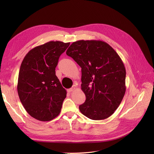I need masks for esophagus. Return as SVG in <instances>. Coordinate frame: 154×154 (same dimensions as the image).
<instances>
[{
    "mask_svg": "<svg viewBox=\"0 0 154 154\" xmlns=\"http://www.w3.org/2000/svg\"><path fill=\"white\" fill-rule=\"evenodd\" d=\"M75 88H76V86L74 85V87H72V88H69V89H68V90H67V91H68L69 92H72V91H73L74 89H75Z\"/></svg>",
    "mask_w": 154,
    "mask_h": 154,
    "instance_id": "1",
    "label": "esophagus"
}]
</instances>
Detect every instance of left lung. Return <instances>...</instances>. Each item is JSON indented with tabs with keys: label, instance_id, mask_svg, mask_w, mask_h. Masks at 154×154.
<instances>
[{
	"label": "left lung",
	"instance_id": "1",
	"mask_svg": "<svg viewBox=\"0 0 154 154\" xmlns=\"http://www.w3.org/2000/svg\"><path fill=\"white\" fill-rule=\"evenodd\" d=\"M82 68V90L86 96L79 106L93 120L113 114L126 91V70L122 59L110 45L101 40L74 42L66 51Z\"/></svg>",
	"mask_w": 154,
	"mask_h": 154
}]
</instances>
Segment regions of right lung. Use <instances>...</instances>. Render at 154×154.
Returning a JSON list of instances; mask_svg holds the SVG:
<instances>
[{"mask_svg": "<svg viewBox=\"0 0 154 154\" xmlns=\"http://www.w3.org/2000/svg\"><path fill=\"white\" fill-rule=\"evenodd\" d=\"M70 43L51 41L30 50L21 63L17 91L31 117L42 122L55 118L61 111L66 90L56 76L59 58Z\"/></svg>", "mask_w": 154, "mask_h": 154, "instance_id": "obj_1", "label": "right lung"}]
</instances>
